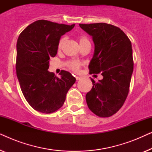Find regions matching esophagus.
Masks as SVG:
<instances>
[{
	"instance_id": "1",
	"label": "esophagus",
	"mask_w": 152,
	"mask_h": 152,
	"mask_svg": "<svg viewBox=\"0 0 152 152\" xmlns=\"http://www.w3.org/2000/svg\"><path fill=\"white\" fill-rule=\"evenodd\" d=\"M75 78H76V80H77V81H78V80H81V78H82V77H81L77 76Z\"/></svg>"
}]
</instances>
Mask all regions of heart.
<instances>
[{
    "mask_svg": "<svg viewBox=\"0 0 152 152\" xmlns=\"http://www.w3.org/2000/svg\"><path fill=\"white\" fill-rule=\"evenodd\" d=\"M77 40L79 42V44H80V48L82 46H84V45H91V42L89 39L85 35H80V36L77 37ZM66 41V38L65 37H63L60 39L59 44H58V50H61L63 48L64 43H65ZM67 65L68 67H69L70 69L73 70L75 72H77L80 70V66L82 65V64L80 63V61H70L67 63Z\"/></svg>",
    "mask_w": 152,
    "mask_h": 152,
    "instance_id": "heart-1",
    "label": "heart"
}]
</instances>
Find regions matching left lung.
<instances>
[{
  "instance_id": "8db88e82",
  "label": "left lung",
  "mask_w": 152,
  "mask_h": 152,
  "mask_svg": "<svg viewBox=\"0 0 152 152\" xmlns=\"http://www.w3.org/2000/svg\"><path fill=\"white\" fill-rule=\"evenodd\" d=\"M92 36L95 50L90 73L103 76L86 95L87 105L95 115L108 118L117 113L127 97L134 70L132 43L123 31L105 23L80 24Z\"/></svg>"
}]
</instances>
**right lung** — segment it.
Returning a JSON list of instances; mask_svg holds the SVG:
<instances>
[{"label":"right lung","mask_w":152,"mask_h":152,"mask_svg":"<svg viewBox=\"0 0 152 152\" xmlns=\"http://www.w3.org/2000/svg\"><path fill=\"white\" fill-rule=\"evenodd\" d=\"M46 20H37L20 33L16 44V75L23 94L36 111L53 113L63 106L75 82L69 72L59 78L49 72V61L57 53L60 38L74 28Z\"/></svg>","instance_id":"right-lung-1"}]
</instances>
